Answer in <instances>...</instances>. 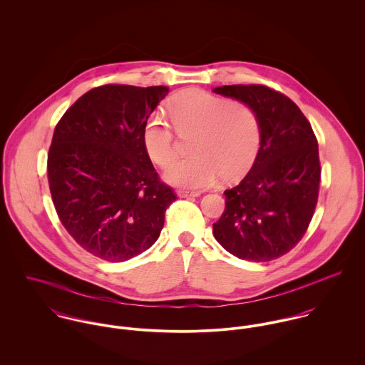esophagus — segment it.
<instances>
[{
  "mask_svg": "<svg viewBox=\"0 0 365 365\" xmlns=\"http://www.w3.org/2000/svg\"><path fill=\"white\" fill-rule=\"evenodd\" d=\"M177 194L180 198H191V197L195 198V197L201 195V192H198V191H188V190H180Z\"/></svg>",
  "mask_w": 365,
  "mask_h": 365,
  "instance_id": "34e87169",
  "label": "esophagus"
}]
</instances>
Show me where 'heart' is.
<instances>
[{"mask_svg":"<svg viewBox=\"0 0 365 365\" xmlns=\"http://www.w3.org/2000/svg\"><path fill=\"white\" fill-rule=\"evenodd\" d=\"M175 130L191 140L195 156L180 160L164 174L167 182L182 188H207L222 175L239 177L253 161L260 142V129L255 112L243 104L212 96L201 90H185L167 104ZM143 145L149 157L167 167L177 157L170 123L153 116L143 129Z\"/></svg>","mask_w":365,"mask_h":365,"instance_id":"1","label":"heart"}]
</instances>
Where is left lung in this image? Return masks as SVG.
<instances>
[{
    "label": "left lung",
    "mask_w": 365,
    "mask_h": 365,
    "mask_svg": "<svg viewBox=\"0 0 365 365\" xmlns=\"http://www.w3.org/2000/svg\"><path fill=\"white\" fill-rule=\"evenodd\" d=\"M212 91L249 106L260 129L256 160L239 185L225 191L226 208L213 236L237 259H278L299 243L316 208L320 163L312 126L295 103L268 87Z\"/></svg>",
    "instance_id": "8db88e82"
}]
</instances>
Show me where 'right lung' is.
<instances>
[{"label":"right lung","mask_w":365,"mask_h":365,"mask_svg":"<svg viewBox=\"0 0 365 365\" xmlns=\"http://www.w3.org/2000/svg\"><path fill=\"white\" fill-rule=\"evenodd\" d=\"M167 87L108 84L71 105L53 133L48 177L71 237L93 256L130 260L156 243L175 201L158 180L143 129Z\"/></svg>","instance_id":"add662e5"}]
</instances>
